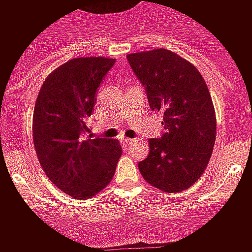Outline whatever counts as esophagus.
I'll return each instance as SVG.
<instances>
[{
  "label": "esophagus",
  "instance_id": "1",
  "mask_svg": "<svg viewBox=\"0 0 252 252\" xmlns=\"http://www.w3.org/2000/svg\"><path fill=\"white\" fill-rule=\"evenodd\" d=\"M122 142H124L125 145H131V144H133V142H135V140H132V139H124V140H122Z\"/></svg>",
  "mask_w": 252,
  "mask_h": 252
}]
</instances>
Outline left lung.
<instances>
[{
  "label": "left lung",
  "instance_id": "1",
  "mask_svg": "<svg viewBox=\"0 0 252 252\" xmlns=\"http://www.w3.org/2000/svg\"><path fill=\"white\" fill-rule=\"evenodd\" d=\"M127 60L164 125L161 139L149 140L140 173L162 192L186 190L202 177L215 146L217 122L208 87L192 63L166 49L132 53Z\"/></svg>",
  "mask_w": 252,
  "mask_h": 252
}]
</instances>
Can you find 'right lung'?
Wrapping results in <instances>:
<instances>
[{"label":"right lung","instance_id":"obj_1","mask_svg":"<svg viewBox=\"0 0 252 252\" xmlns=\"http://www.w3.org/2000/svg\"><path fill=\"white\" fill-rule=\"evenodd\" d=\"M115 62L70 59L46 77L35 103L32 139L40 165L51 183L77 199H88L110 184L122 154L119 140L92 139L86 124Z\"/></svg>","mask_w":252,"mask_h":252}]
</instances>
